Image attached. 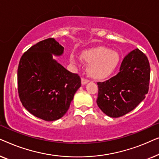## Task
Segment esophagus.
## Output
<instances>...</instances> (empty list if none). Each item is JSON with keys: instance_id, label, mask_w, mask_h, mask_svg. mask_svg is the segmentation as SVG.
Returning <instances> with one entry per match:
<instances>
[{"instance_id": "esophagus-1", "label": "esophagus", "mask_w": 159, "mask_h": 159, "mask_svg": "<svg viewBox=\"0 0 159 159\" xmlns=\"http://www.w3.org/2000/svg\"><path fill=\"white\" fill-rule=\"evenodd\" d=\"M88 82H89V80H87V79H84V78H82V80H81V82H82V85H84V84H86Z\"/></svg>"}]
</instances>
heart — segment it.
<instances>
[{
    "label": "heart",
    "mask_w": 159,
    "mask_h": 159,
    "mask_svg": "<svg viewBox=\"0 0 159 159\" xmlns=\"http://www.w3.org/2000/svg\"><path fill=\"white\" fill-rule=\"evenodd\" d=\"M80 59L88 63V71L91 77L101 79L107 77L116 68L119 61L117 52L111 51L105 47H97L82 51ZM72 64L77 65L80 60L75 56H70Z\"/></svg>",
    "instance_id": "b5f03b06"
}]
</instances>
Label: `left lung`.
<instances>
[{
    "mask_svg": "<svg viewBox=\"0 0 159 159\" xmlns=\"http://www.w3.org/2000/svg\"><path fill=\"white\" fill-rule=\"evenodd\" d=\"M150 64L139 49L127 54L119 72L103 82H98L97 104L104 114L112 118L122 116L135 108L148 92Z\"/></svg>",
    "mask_w": 159,
    "mask_h": 159,
    "instance_id": "8db88e82",
    "label": "left lung"
}]
</instances>
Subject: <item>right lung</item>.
Returning <instances> with one entry per match:
<instances>
[{
	"mask_svg": "<svg viewBox=\"0 0 159 159\" xmlns=\"http://www.w3.org/2000/svg\"><path fill=\"white\" fill-rule=\"evenodd\" d=\"M64 49L55 39L48 38L28 49L19 61V98L30 114L45 121L61 118L81 86L77 74L53 59V55L62 56Z\"/></svg>",
	"mask_w": 159,
	"mask_h": 159,
	"instance_id": "1",
	"label": "right lung"
}]
</instances>
